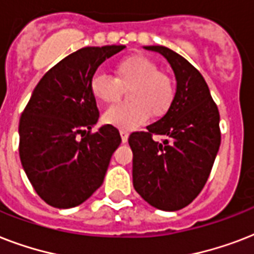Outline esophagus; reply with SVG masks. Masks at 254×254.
<instances>
[{"label": "esophagus", "mask_w": 254, "mask_h": 254, "mask_svg": "<svg viewBox=\"0 0 254 254\" xmlns=\"http://www.w3.org/2000/svg\"><path fill=\"white\" fill-rule=\"evenodd\" d=\"M120 134H121V139H123V142H127V138H129V131L127 130H120Z\"/></svg>", "instance_id": "34e87169"}]
</instances>
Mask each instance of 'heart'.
<instances>
[{"label": "heart", "mask_w": 254, "mask_h": 254, "mask_svg": "<svg viewBox=\"0 0 254 254\" xmlns=\"http://www.w3.org/2000/svg\"><path fill=\"white\" fill-rule=\"evenodd\" d=\"M115 79L97 72L89 81L93 99L103 104H113L120 99L123 89L129 88V103L119 104L104 112V123L123 130L139 127L150 116L158 119L166 115L175 96L173 79L159 71L153 59L135 54L125 58L113 67Z\"/></svg>", "instance_id": "b5f03b06"}]
</instances>
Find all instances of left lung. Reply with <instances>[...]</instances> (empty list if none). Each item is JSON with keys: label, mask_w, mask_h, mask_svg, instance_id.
Returning <instances> with one entry per match:
<instances>
[{"label": "left lung", "mask_w": 254, "mask_h": 254, "mask_svg": "<svg viewBox=\"0 0 254 254\" xmlns=\"http://www.w3.org/2000/svg\"><path fill=\"white\" fill-rule=\"evenodd\" d=\"M143 49L166 58L177 91L166 115L129 137L133 186L143 200L162 211H178L199 195L220 147V115L204 77L179 54L165 46ZM153 134L165 137L162 143Z\"/></svg>", "instance_id": "8db88e82"}]
</instances>
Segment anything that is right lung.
Returning a JSON list of instances; mask_svg holds the SVG:
<instances>
[{"label": "right lung", "mask_w": 254, "mask_h": 254, "mask_svg": "<svg viewBox=\"0 0 254 254\" xmlns=\"http://www.w3.org/2000/svg\"><path fill=\"white\" fill-rule=\"evenodd\" d=\"M125 46L84 47L54 65L19 120V158L37 193L55 208L81 204L103 185L121 137L99 120L89 81L105 59Z\"/></svg>", "instance_id": "add662e5"}]
</instances>
